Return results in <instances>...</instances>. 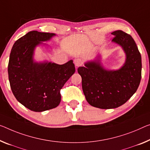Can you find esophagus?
I'll list each match as a JSON object with an SVG mask.
<instances>
[{
  "label": "esophagus",
  "instance_id": "esophagus-1",
  "mask_svg": "<svg viewBox=\"0 0 150 150\" xmlns=\"http://www.w3.org/2000/svg\"><path fill=\"white\" fill-rule=\"evenodd\" d=\"M74 63L75 66H76V67H79L82 64V60L79 57H77V58H76L74 59Z\"/></svg>",
  "mask_w": 150,
  "mask_h": 150
}]
</instances>
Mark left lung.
I'll return each instance as SVG.
<instances>
[{"mask_svg":"<svg viewBox=\"0 0 150 150\" xmlns=\"http://www.w3.org/2000/svg\"><path fill=\"white\" fill-rule=\"evenodd\" d=\"M111 34L115 36L112 42L125 53L123 66L117 70L106 68L98 53L93 59L78 68L87 102L103 109H115L125 104L136 92L142 78V57L134 40L121 30Z\"/></svg>","mask_w":150,"mask_h":150,"instance_id":"1","label":"left lung"}]
</instances>
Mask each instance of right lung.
I'll list each match as a JSON object with an SVG mask.
<instances>
[{
    "instance_id": "1",
    "label": "right lung",
    "mask_w": 150,
    "mask_h": 150,
    "mask_svg": "<svg viewBox=\"0 0 150 150\" xmlns=\"http://www.w3.org/2000/svg\"><path fill=\"white\" fill-rule=\"evenodd\" d=\"M55 36V33L29 31L15 41L10 54L8 73L13 93L21 104L35 112L59 105L60 89L76 71L72 59L59 65L34 58L36 47H47L43 42Z\"/></svg>"
}]
</instances>
